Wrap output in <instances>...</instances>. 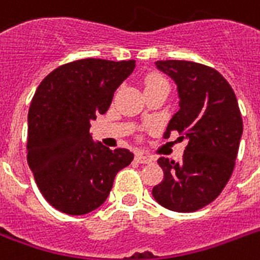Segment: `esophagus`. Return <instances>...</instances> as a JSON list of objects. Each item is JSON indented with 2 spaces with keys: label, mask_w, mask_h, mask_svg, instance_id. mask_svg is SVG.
I'll return each mask as SVG.
<instances>
[{
  "label": "esophagus",
  "mask_w": 260,
  "mask_h": 260,
  "mask_svg": "<svg viewBox=\"0 0 260 260\" xmlns=\"http://www.w3.org/2000/svg\"><path fill=\"white\" fill-rule=\"evenodd\" d=\"M135 159H136L139 164H150V162H152V158L143 155V154H136Z\"/></svg>",
  "instance_id": "34e87169"
}]
</instances>
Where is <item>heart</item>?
Returning <instances> with one entry per match:
<instances>
[{
  "label": "heart",
  "instance_id": "b5f03b06",
  "mask_svg": "<svg viewBox=\"0 0 260 260\" xmlns=\"http://www.w3.org/2000/svg\"><path fill=\"white\" fill-rule=\"evenodd\" d=\"M144 84H146V90H148V88H154V87L168 86V82L165 80V77H162L161 75H158V73H151V75H148V76L146 77Z\"/></svg>",
  "mask_w": 260,
  "mask_h": 260
}]
</instances>
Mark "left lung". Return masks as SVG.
<instances>
[{"label":"left lung","mask_w":260,"mask_h":260,"mask_svg":"<svg viewBox=\"0 0 260 260\" xmlns=\"http://www.w3.org/2000/svg\"><path fill=\"white\" fill-rule=\"evenodd\" d=\"M155 65L178 94L180 109L164 138L177 131L188 146L180 162L158 159L164 180L152 188V196L165 209L191 213L217 199L231 178L243 135L240 109L231 84L215 69L178 59Z\"/></svg>","instance_id":"left-lung-1"}]
</instances>
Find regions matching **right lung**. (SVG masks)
I'll list each match as a JSON object with an SVG mask.
<instances>
[{"mask_svg":"<svg viewBox=\"0 0 260 260\" xmlns=\"http://www.w3.org/2000/svg\"><path fill=\"white\" fill-rule=\"evenodd\" d=\"M135 65V59H77L54 69L37 88L27 161L39 191L61 213L83 215L104 205L116 174L134 159L126 148L94 142L90 128Z\"/></svg>","mask_w":260,"mask_h":260,"instance_id":"add662e5","label":"right lung"}]
</instances>
